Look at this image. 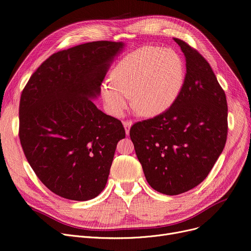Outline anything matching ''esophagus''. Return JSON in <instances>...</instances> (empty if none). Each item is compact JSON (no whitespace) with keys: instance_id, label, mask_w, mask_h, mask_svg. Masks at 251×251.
<instances>
[{"instance_id":"1","label":"esophagus","mask_w":251,"mask_h":251,"mask_svg":"<svg viewBox=\"0 0 251 251\" xmlns=\"http://www.w3.org/2000/svg\"><path fill=\"white\" fill-rule=\"evenodd\" d=\"M132 121H124L123 122V126L125 128V132H126V135H129V131H130V128L131 126H132Z\"/></svg>"}]
</instances>
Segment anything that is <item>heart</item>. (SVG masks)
Returning <instances> with one entry per match:
<instances>
[{
    "instance_id": "b5f03b06",
    "label": "heart",
    "mask_w": 251,
    "mask_h": 251,
    "mask_svg": "<svg viewBox=\"0 0 251 251\" xmlns=\"http://www.w3.org/2000/svg\"><path fill=\"white\" fill-rule=\"evenodd\" d=\"M185 80V64L177 51L143 46L129 52L101 84L105 108L116 117L127 109L130 96L143 116L155 117L168 111L179 98Z\"/></svg>"
}]
</instances>
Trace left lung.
I'll return each instance as SVG.
<instances>
[{"label":"left lung","instance_id":"1","mask_svg":"<svg viewBox=\"0 0 251 251\" xmlns=\"http://www.w3.org/2000/svg\"><path fill=\"white\" fill-rule=\"evenodd\" d=\"M186 60L181 94L165 113L134 124L130 138L148 183L167 195L201 183L225 148L226 95L207 61L175 38Z\"/></svg>","mask_w":251,"mask_h":251}]
</instances>
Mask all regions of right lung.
<instances>
[{
  "label": "right lung",
  "mask_w": 251,
  "mask_h": 251,
  "mask_svg": "<svg viewBox=\"0 0 251 251\" xmlns=\"http://www.w3.org/2000/svg\"><path fill=\"white\" fill-rule=\"evenodd\" d=\"M124 47L102 41L58 51L22 91L19 137L24 154L38 179L64 199L92 200L107 184L125 130L92 100Z\"/></svg>",
  "instance_id": "right-lung-1"
}]
</instances>
